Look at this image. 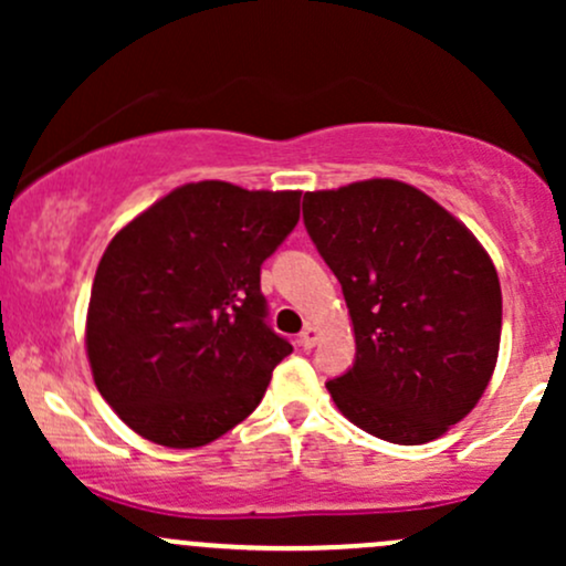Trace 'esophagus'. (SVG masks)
Listing matches in <instances>:
<instances>
[{
    "instance_id": "obj_1",
    "label": "esophagus",
    "mask_w": 566,
    "mask_h": 566,
    "mask_svg": "<svg viewBox=\"0 0 566 566\" xmlns=\"http://www.w3.org/2000/svg\"><path fill=\"white\" fill-rule=\"evenodd\" d=\"M316 340H319V329L311 327V324H308V327H305L301 333V340H297V343H301L303 348H314Z\"/></svg>"
}]
</instances>
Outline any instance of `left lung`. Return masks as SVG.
<instances>
[{"instance_id":"8db88e82","label":"left lung","mask_w":566,"mask_h":566,"mask_svg":"<svg viewBox=\"0 0 566 566\" xmlns=\"http://www.w3.org/2000/svg\"><path fill=\"white\" fill-rule=\"evenodd\" d=\"M303 223L354 322V367L327 382L337 409L394 444L441 437L497 361L503 297L484 247L399 180L305 193Z\"/></svg>"}]
</instances>
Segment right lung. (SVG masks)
<instances>
[{
    "label": "right lung",
    "mask_w": 566,
    "mask_h": 566,
    "mask_svg": "<svg viewBox=\"0 0 566 566\" xmlns=\"http://www.w3.org/2000/svg\"><path fill=\"white\" fill-rule=\"evenodd\" d=\"M301 220L297 191L175 188L103 252L87 356L103 399L143 439L210 444L261 405L292 354L269 324L261 265Z\"/></svg>",
    "instance_id": "add662e5"
}]
</instances>
